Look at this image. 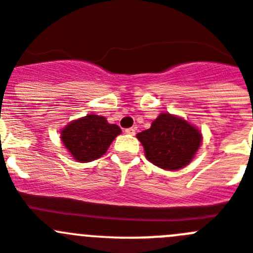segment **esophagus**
<instances>
[{
    "instance_id": "esophagus-1",
    "label": "esophagus",
    "mask_w": 253,
    "mask_h": 253,
    "mask_svg": "<svg viewBox=\"0 0 253 253\" xmlns=\"http://www.w3.org/2000/svg\"><path fill=\"white\" fill-rule=\"evenodd\" d=\"M136 131V128L135 126H131V128H128V129H125V133L129 134V135H134Z\"/></svg>"
}]
</instances>
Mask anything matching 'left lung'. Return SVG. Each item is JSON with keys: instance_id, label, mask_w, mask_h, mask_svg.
<instances>
[{"instance_id": "1", "label": "left lung", "mask_w": 253, "mask_h": 253, "mask_svg": "<svg viewBox=\"0 0 253 253\" xmlns=\"http://www.w3.org/2000/svg\"><path fill=\"white\" fill-rule=\"evenodd\" d=\"M136 138L144 147L148 161L168 170L187 166L202 142L198 129L168 113L159 115L152 126Z\"/></svg>"}]
</instances>
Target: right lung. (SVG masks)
<instances>
[{"label": "right lung", "instance_id": "right-lung-1", "mask_svg": "<svg viewBox=\"0 0 253 253\" xmlns=\"http://www.w3.org/2000/svg\"><path fill=\"white\" fill-rule=\"evenodd\" d=\"M120 133L118 125L91 114L70 123L61 131V140L74 159L84 163L100 158Z\"/></svg>", "mask_w": 253, "mask_h": 253}]
</instances>
